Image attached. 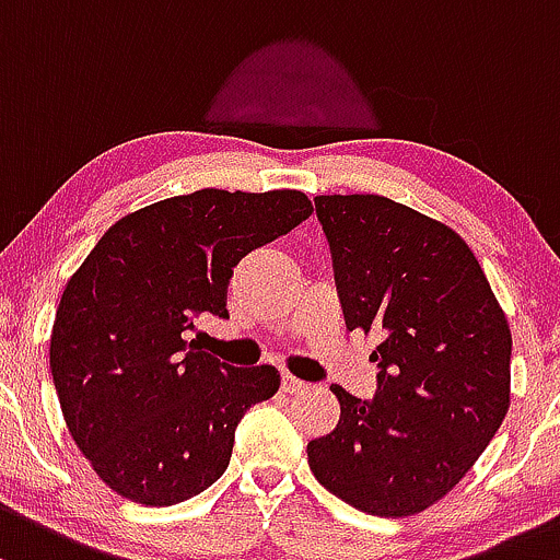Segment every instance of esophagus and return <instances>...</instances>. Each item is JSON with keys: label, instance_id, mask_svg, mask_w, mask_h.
<instances>
[{"label": "esophagus", "instance_id": "1", "mask_svg": "<svg viewBox=\"0 0 560 560\" xmlns=\"http://www.w3.org/2000/svg\"><path fill=\"white\" fill-rule=\"evenodd\" d=\"M305 388H308V384H305V381H300V378H295V375H290V373H281V392L303 394Z\"/></svg>", "mask_w": 560, "mask_h": 560}]
</instances>
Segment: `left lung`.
<instances>
[{
	"instance_id": "obj_1",
	"label": "left lung",
	"mask_w": 560,
	"mask_h": 560,
	"mask_svg": "<svg viewBox=\"0 0 560 560\" xmlns=\"http://www.w3.org/2000/svg\"><path fill=\"white\" fill-rule=\"evenodd\" d=\"M349 329L375 332L373 399L332 384L340 421L308 443L316 480L368 515L453 491L510 408L513 335L456 231L384 196H316Z\"/></svg>"
}]
</instances>
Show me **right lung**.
Returning a JSON list of instances; mask_svg holds the SVG:
<instances>
[{
	"mask_svg": "<svg viewBox=\"0 0 560 560\" xmlns=\"http://www.w3.org/2000/svg\"><path fill=\"white\" fill-rule=\"evenodd\" d=\"M311 211L300 190L174 196L117 220L69 279L50 335L52 384L112 491L168 508L225 472L235 427L279 392V370L231 368L185 338L198 316L228 319L241 257Z\"/></svg>",
	"mask_w": 560,
	"mask_h": 560,
	"instance_id": "add662e5",
	"label": "right lung"
}]
</instances>
